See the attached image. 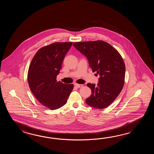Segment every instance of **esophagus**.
<instances>
[{
	"label": "esophagus",
	"mask_w": 154,
	"mask_h": 154,
	"mask_svg": "<svg viewBox=\"0 0 154 154\" xmlns=\"http://www.w3.org/2000/svg\"><path fill=\"white\" fill-rule=\"evenodd\" d=\"M82 86H83V85H82V84H75V86L76 87V88H82Z\"/></svg>",
	"instance_id": "34e87169"
}]
</instances>
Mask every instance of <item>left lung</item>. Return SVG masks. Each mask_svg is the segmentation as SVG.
<instances>
[{
  "instance_id": "8db88e82",
  "label": "left lung",
  "mask_w": 154,
  "mask_h": 154,
  "mask_svg": "<svg viewBox=\"0 0 154 154\" xmlns=\"http://www.w3.org/2000/svg\"><path fill=\"white\" fill-rule=\"evenodd\" d=\"M73 46L86 57L92 72L100 76L97 85L87 84L92 94L86 99V103L97 109L106 108L117 98L125 84V66L121 55L103 41L75 42Z\"/></svg>"
}]
</instances>
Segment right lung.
<instances>
[{"instance_id":"obj_1","label":"right lung","mask_w":154,"mask_h":154,"mask_svg":"<svg viewBox=\"0 0 154 154\" xmlns=\"http://www.w3.org/2000/svg\"><path fill=\"white\" fill-rule=\"evenodd\" d=\"M72 42H56L36 52L27 74L29 88L38 101L51 110L66 105L73 84L57 82L63 60Z\"/></svg>"}]
</instances>
